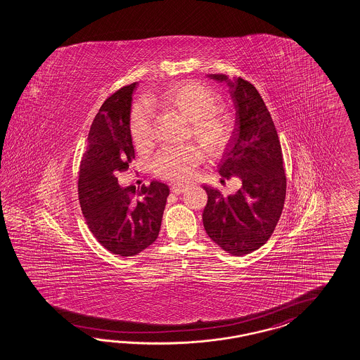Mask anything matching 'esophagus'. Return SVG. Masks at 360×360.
Returning <instances> with one entry per match:
<instances>
[{"instance_id":"obj_1","label":"esophagus","mask_w":360,"mask_h":360,"mask_svg":"<svg viewBox=\"0 0 360 360\" xmlns=\"http://www.w3.org/2000/svg\"><path fill=\"white\" fill-rule=\"evenodd\" d=\"M186 190H187L186 186L178 185V184H173V185H172V191H173L174 194H182V193H185Z\"/></svg>"}]
</instances>
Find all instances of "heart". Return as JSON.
<instances>
[{
  "mask_svg": "<svg viewBox=\"0 0 360 360\" xmlns=\"http://www.w3.org/2000/svg\"><path fill=\"white\" fill-rule=\"evenodd\" d=\"M164 106L191 122V135L207 153L219 155L229 140V126L216 115L219 99L205 85L185 81L175 84L161 97ZM153 111L146 101L137 102L129 119V131L137 149L152 144ZM202 160V152L194 146H164L152 160L155 174L172 181H185Z\"/></svg>",
  "mask_w": 360,
  "mask_h": 360,
  "instance_id": "heart-1",
  "label": "heart"
}]
</instances>
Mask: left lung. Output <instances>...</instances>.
Returning <instances> with one entry per match:
<instances>
[{"label": "left lung", "instance_id": "1", "mask_svg": "<svg viewBox=\"0 0 360 360\" xmlns=\"http://www.w3.org/2000/svg\"><path fill=\"white\" fill-rule=\"evenodd\" d=\"M208 77L228 86L236 107V128L219 173L237 175L243 186L226 198L205 186L208 200L203 224L210 238L226 253L245 255L259 249L271 237L281 219L287 178L276 128L261 94L243 77Z\"/></svg>", "mask_w": 360, "mask_h": 360}]
</instances>
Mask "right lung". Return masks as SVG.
Instances as JSON below:
<instances>
[{
	"mask_svg": "<svg viewBox=\"0 0 360 360\" xmlns=\"http://www.w3.org/2000/svg\"><path fill=\"white\" fill-rule=\"evenodd\" d=\"M136 82L117 90L99 108L90 127L78 174V200L90 232L112 254L132 257L160 233L169 186L120 187L117 174L135 158L129 131Z\"/></svg>",
	"mask_w": 360,
	"mask_h": 360,
	"instance_id": "obj_1",
	"label": "right lung"
}]
</instances>
